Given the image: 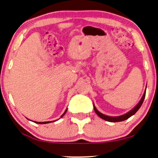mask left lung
I'll use <instances>...</instances> for the list:
<instances>
[{"label":"left lung","mask_w":158,"mask_h":158,"mask_svg":"<svg viewBox=\"0 0 158 158\" xmlns=\"http://www.w3.org/2000/svg\"><path fill=\"white\" fill-rule=\"evenodd\" d=\"M145 96H146V91L144 92V94H143V97H142L141 101H140L139 104L136 106L135 108H134L133 110H130V112H128L127 114H124V115H122V116H116V117H112V116H106V115H104L102 114H101L100 112H99L98 110H97L96 108H95V106H94V111L96 114L98 115L99 116H100V118H102V119L106 120V121H108V122H122V121H124L126 119H127L128 118H130V116H132L133 115H134L135 114L136 112L139 110V109L141 108L142 103H143V100H144V98H145Z\"/></svg>","instance_id":"8db88e82"}]
</instances>
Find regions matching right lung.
Listing matches in <instances>:
<instances>
[{
    "label": "right lung",
    "instance_id": "obj_1",
    "mask_svg": "<svg viewBox=\"0 0 158 158\" xmlns=\"http://www.w3.org/2000/svg\"><path fill=\"white\" fill-rule=\"evenodd\" d=\"M67 110H65V112H64V114L62 115V116H61V117H63V116H64V114H66V112H67ZM36 123H37V124H48V123H50V122H36Z\"/></svg>",
    "mask_w": 158,
    "mask_h": 158
}]
</instances>
